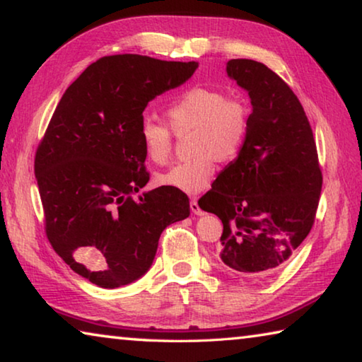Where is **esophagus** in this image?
Wrapping results in <instances>:
<instances>
[{
  "instance_id": "obj_1",
  "label": "esophagus",
  "mask_w": 362,
  "mask_h": 362,
  "mask_svg": "<svg viewBox=\"0 0 362 362\" xmlns=\"http://www.w3.org/2000/svg\"><path fill=\"white\" fill-rule=\"evenodd\" d=\"M189 209H192V212L194 214V216H204V211L199 207L198 199L189 201Z\"/></svg>"
}]
</instances>
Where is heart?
<instances>
[{"mask_svg":"<svg viewBox=\"0 0 362 362\" xmlns=\"http://www.w3.org/2000/svg\"><path fill=\"white\" fill-rule=\"evenodd\" d=\"M168 118L175 131L194 127L193 158L174 164L156 175L161 187L194 194L204 189L216 174V161L235 159L246 142L247 112L241 102L231 100L222 90L194 86L168 105ZM139 140L145 158L153 164H166L173 153V131L155 118L139 124Z\"/></svg>","mask_w":362,"mask_h":362,"instance_id":"1","label":"heart"}]
</instances>
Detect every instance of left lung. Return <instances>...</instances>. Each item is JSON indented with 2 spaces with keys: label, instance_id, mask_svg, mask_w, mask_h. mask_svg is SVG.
<instances>
[{
  "label": "left lung",
  "instance_id": "left-lung-1",
  "mask_svg": "<svg viewBox=\"0 0 362 362\" xmlns=\"http://www.w3.org/2000/svg\"><path fill=\"white\" fill-rule=\"evenodd\" d=\"M226 75L249 94L246 142L204 194L222 220L220 262L246 279L276 273L315 223L322 175L302 103L267 65L231 59Z\"/></svg>",
  "mask_w": 362,
  "mask_h": 362
}]
</instances>
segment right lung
<instances>
[{
	"label": "right lung",
	"instance_id": "right-lung-1",
	"mask_svg": "<svg viewBox=\"0 0 362 362\" xmlns=\"http://www.w3.org/2000/svg\"><path fill=\"white\" fill-rule=\"evenodd\" d=\"M196 62L137 54L102 57L60 99L36 150L35 175L49 243L79 276L105 289L148 272L168 225L189 216L188 196L159 187L139 140L148 102L188 81Z\"/></svg>",
	"mask_w": 362,
	"mask_h": 362
}]
</instances>
